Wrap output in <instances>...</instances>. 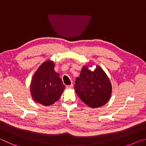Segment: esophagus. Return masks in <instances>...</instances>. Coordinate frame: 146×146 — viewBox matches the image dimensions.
Returning <instances> with one entry per match:
<instances>
[{
  "instance_id": "obj_1",
  "label": "esophagus",
  "mask_w": 146,
  "mask_h": 146,
  "mask_svg": "<svg viewBox=\"0 0 146 146\" xmlns=\"http://www.w3.org/2000/svg\"><path fill=\"white\" fill-rule=\"evenodd\" d=\"M72 87H73V85H72V84H71L70 85H66V88H72Z\"/></svg>"
}]
</instances>
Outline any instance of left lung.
Here are the masks:
<instances>
[{
  "mask_svg": "<svg viewBox=\"0 0 146 146\" xmlns=\"http://www.w3.org/2000/svg\"><path fill=\"white\" fill-rule=\"evenodd\" d=\"M84 66L80 76L76 78V92L83 103L91 108H98L105 104L111 94V85L108 76L99 66L94 71Z\"/></svg>",
  "mask_w": 146,
  "mask_h": 146,
  "instance_id": "8db88e82",
  "label": "left lung"
}]
</instances>
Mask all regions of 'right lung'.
Returning a JSON list of instances; mask_svg holds the SVG:
<instances>
[{
    "mask_svg": "<svg viewBox=\"0 0 146 146\" xmlns=\"http://www.w3.org/2000/svg\"><path fill=\"white\" fill-rule=\"evenodd\" d=\"M65 85L54 71V63L48 60L41 65L33 76L31 93L34 100L44 106H49L60 98Z\"/></svg>",
    "mask_w": 146,
    "mask_h": 146,
    "instance_id": "right-lung-1",
    "label": "right lung"
}]
</instances>
